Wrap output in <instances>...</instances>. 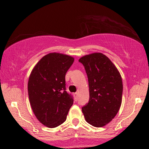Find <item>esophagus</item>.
<instances>
[{"label": "esophagus", "mask_w": 149, "mask_h": 149, "mask_svg": "<svg viewBox=\"0 0 149 149\" xmlns=\"http://www.w3.org/2000/svg\"><path fill=\"white\" fill-rule=\"evenodd\" d=\"M73 96H74L75 98L77 100V97H78V93L77 92H75V93H73Z\"/></svg>", "instance_id": "34e87169"}]
</instances>
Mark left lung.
Here are the masks:
<instances>
[{
  "mask_svg": "<svg viewBox=\"0 0 149 149\" xmlns=\"http://www.w3.org/2000/svg\"><path fill=\"white\" fill-rule=\"evenodd\" d=\"M78 61L85 67L90 92L89 102L82 111L89 124L103 127L114 118L121 106L122 78L115 65L102 53L83 56Z\"/></svg>",
  "mask_w": 149,
  "mask_h": 149,
  "instance_id": "obj_1",
  "label": "left lung"
}]
</instances>
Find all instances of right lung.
<instances>
[{
  "instance_id": "obj_1",
  "label": "right lung",
  "mask_w": 149,
  "mask_h": 149,
  "mask_svg": "<svg viewBox=\"0 0 149 149\" xmlns=\"http://www.w3.org/2000/svg\"><path fill=\"white\" fill-rule=\"evenodd\" d=\"M74 58L61 53H49L34 66L28 82L31 107L44 125L53 128L66 120L73 100L66 91L65 76Z\"/></svg>"
}]
</instances>
